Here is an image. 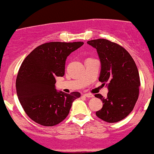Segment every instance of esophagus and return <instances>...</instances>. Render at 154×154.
Masks as SVG:
<instances>
[{"label": "esophagus", "mask_w": 154, "mask_h": 154, "mask_svg": "<svg viewBox=\"0 0 154 154\" xmlns=\"http://www.w3.org/2000/svg\"><path fill=\"white\" fill-rule=\"evenodd\" d=\"M84 95H85L86 97H88V98H90V97H94V95H92V94H89V93L85 94Z\"/></svg>", "instance_id": "1"}]
</instances>
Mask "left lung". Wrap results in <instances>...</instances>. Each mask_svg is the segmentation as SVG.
<instances>
[{
    "mask_svg": "<svg viewBox=\"0 0 154 154\" xmlns=\"http://www.w3.org/2000/svg\"><path fill=\"white\" fill-rule=\"evenodd\" d=\"M88 44L97 50L101 64L99 81L108 89L107 97L95 96L103 100V107L96 116L105 122L116 123L133 110L139 95L138 68L130 54L118 44L99 38Z\"/></svg>",
    "mask_w": 154,
    "mask_h": 154,
    "instance_id": "obj_1",
    "label": "left lung"
}]
</instances>
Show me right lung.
<instances>
[{
  "label": "right lung",
  "mask_w": 154,
  "mask_h": 154,
  "mask_svg": "<svg viewBox=\"0 0 154 154\" xmlns=\"http://www.w3.org/2000/svg\"><path fill=\"white\" fill-rule=\"evenodd\" d=\"M84 42H52L33 50L22 62L16 81V93L27 116L44 126L64 120L78 92L66 94L56 90V77L64 75L66 57Z\"/></svg>",
  "instance_id": "obj_1"
}]
</instances>
